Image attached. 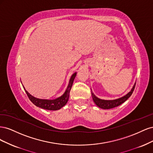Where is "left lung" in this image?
<instances>
[{
  "label": "left lung",
  "mask_w": 153,
  "mask_h": 153,
  "mask_svg": "<svg viewBox=\"0 0 153 153\" xmlns=\"http://www.w3.org/2000/svg\"><path fill=\"white\" fill-rule=\"evenodd\" d=\"M135 84L133 85L130 92H129L126 95L124 96L123 97H122V98H120L114 100H104L100 99L98 98H97V97L92 93V92L91 91L92 100H93L95 104L101 108H103V109L113 108L116 107V106H119L120 105H121L124 102V101H126L129 97L131 96L134 89H135Z\"/></svg>",
  "instance_id": "8db88e82"
}]
</instances>
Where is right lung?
<instances>
[{"label": "right lung", "mask_w": 153, "mask_h": 153, "mask_svg": "<svg viewBox=\"0 0 153 153\" xmlns=\"http://www.w3.org/2000/svg\"><path fill=\"white\" fill-rule=\"evenodd\" d=\"M76 75V73L73 74L72 76H71L70 80H69V84L65 92H64L62 96L55 100H41L36 98L35 97L30 95L29 92L25 90V87L24 86L23 87H24V89H25L26 94L28 96L29 100L32 101V103L34 104L36 106H38V107H40L41 108L48 110H57L61 109L62 106H64L67 103L69 96V92H70L73 83Z\"/></svg>", "instance_id": "right-lung-1"}]
</instances>
